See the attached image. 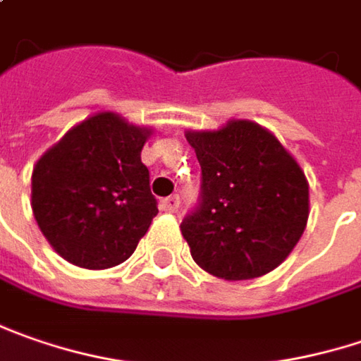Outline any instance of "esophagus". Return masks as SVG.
<instances>
[{"label":"esophagus","instance_id":"34e87169","mask_svg":"<svg viewBox=\"0 0 361 361\" xmlns=\"http://www.w3.org/2000/svg\"><path fill=\"white\" fill-rule=\"evenodd\" d=\"M178 208H180V196L178 194L161 200V210L164 212H171L173 214V212H178Z\"/></svg>","mask_w":361,"mask_h":361}]
</instances>
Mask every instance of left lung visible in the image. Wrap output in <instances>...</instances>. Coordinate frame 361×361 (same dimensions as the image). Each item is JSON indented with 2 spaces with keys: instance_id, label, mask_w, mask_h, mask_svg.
Wrapping results in <instances>:
<instances>
[{
  "instance_id": "1",
  "label": "left lung",
  "mask_w": 361,
  "mask_h": 361,
  "mask_svg": "<svg viewBox=\"0 0 361 361\" xmlns=\"http://www.w3.org/2000/svg\"><path fill=\"white\" fill-rule=\"evenodd\" d=\"M185 139L202 167L200 202L180 226L192 259L226 281L271 273L307 226L303 169L271 131L252 121L188 131Z\"/></svg>"
}]
</instances>
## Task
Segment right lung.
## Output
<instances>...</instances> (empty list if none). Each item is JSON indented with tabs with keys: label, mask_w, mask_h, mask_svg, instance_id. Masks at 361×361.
I'll list each match as a JSON object with an SVG mask.
<instances>
[{
	"label": "right lung",
	"mask_w": 361,
	"mask_h": 361,
	"mask_svg": "<svg viewBox=\"0 0 361 361\" xmlns=\"http://www.w3.org/2000/svg\"><path fill=\"white\" fill-rule=\"evenodd\" d=\"M149 135V127L97 113L34 165V218L62 259L101 271L133 255L157 216L149 169L141 164Z\"/></svg>",
	"instance_id": "add662e5"
}]
</instances>
